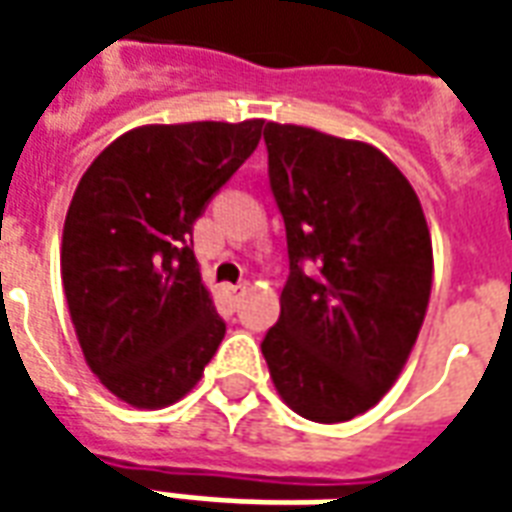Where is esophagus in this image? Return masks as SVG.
I'll use <instances>...</instances> for the list:
<instances>
[{
	"instance_id": "esophagus-1",
	"label": "esophagus",
	"mask_w": 512,
	"mask_h": 512,
	"mask_svg": "<svg viewBox=\"0 0 512 512\" xmlns=\"http://www.w3.org/2000/svg\"><path fill=\"white\" fill-rule=\"evenodd\" d=\"M246 290H249V288H246V282H238V285H224V293H227V296H230V299H235V301L241 299Z\"/></svg>"
}]
</instances>
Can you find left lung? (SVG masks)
<instances>
[{
    "instance_id": "8db88e82",
    "label": "left lung",
    "mask_w": 512,
    "mask_h": 512,
    "mask_svg": "<svg viewBox=\"0 0 512 512\" xmlns=\"http://www.w3.org/2000/svg\"><path fill=\"white\" fill-rule=\"evenodd\" d=\"M263 139L290 274L260 348L296 414L345 422L376 406L417 343L433 279L425 213L373 145L279 123Z\"/></svg>"
}]
</instances>
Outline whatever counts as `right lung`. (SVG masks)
Masks as SVG:
<instances>
[{
  "mask_svg": "<svg viewBox=\"0 0 512 512\" xmlns=\"http://www.w3.org/2000/svg\"><path fill=\"white\" fill-rule=\"evenodd\" d=\"M263 120L128 131L87 167L62 230V288L84 359L136 408L197 384L224 337L194 222L255 153Z\"/></svg>",
  "mask_w": 512,
  "mask_h": 512,
  "instance_id": "right-lung-1",
  "label": "right lung"
}]
</instances>
